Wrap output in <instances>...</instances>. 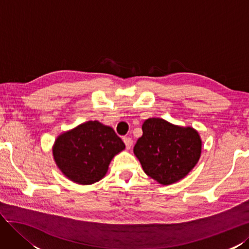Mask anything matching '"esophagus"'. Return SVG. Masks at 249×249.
I'll return each instance as SVG.
<instances>
[{"label":"esophagus","instance_id":"esophagus-1","mask_svg":"<svg viewBox=\"0 0 249 249\" xmlns=\"http://www.w3.org/2000/svg\"><path fill=\"white\" fill-rule=\"evenodd\" d=\"M123 141H124V143L126 145V148L127 149H130L131 146H132V140L130 138H124Z\"/></svg>","mask_w":249,"mask_h":249}]
</instances>
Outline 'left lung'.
Here are the masks:
<instances>
[{
  "label": "left lung",
  "mask_w": 249,
  "mask_h": 249,
  "mask_svg": "<svg viewBox=\"0 0 249 249\" xmlns=\"http://www.w3.org/2000/svg\"><path fill=\"white\" fill-rule=\"evenodd\" d=\"M133 147L144 172L162 186L184 178L200 159L202 141L191 126H179L161 118H149Z\"/></svg>",
  "instance_id": "8db88e82"
}]
</instances>
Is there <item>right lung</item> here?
<instances>
[{
    "label": "right lung",
    "mask_w": 249,
    "mask_h": 249,
    "mask_svg": "<svg viewBox=\"0 0 249 249\" xmlns=\"http://www.w3.org/2000/svg\"><path fill=\"white\" fill-rule=\"evenodd\" d=\"M125 144L110 126L88 121L60 133L53 147L56 166L68 179L78 184H93L106 175L111 160Z\"/></svg>",
    "instance_id": "obj_1"
}]
</instances>
